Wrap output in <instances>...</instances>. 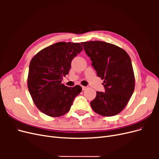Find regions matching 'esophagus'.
I'll return each mask as SVG.
<instances>
[{
  "instance_id": "1",
  "label": "esophagus",
  "mask_w": 159,
  "mask_h": 159,
  "mask_svg": "<svg viewBox=\"0 0 159 159\" xmlns=\"http://www.w3.org/2000/svg\"><path fill=\"white\" fill-rule=\"evenodd\" d=\"M81 88H82V90H83V91L85 90L86 89H87V88H88V87H87V86H82V87H81Z\"/></svg>"
}]
</instances>
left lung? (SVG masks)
<instances>
[{
  "label": "left lung",
  "instance_id": "8db88e82",
  "mask_svg": "<svg viewBox=\"0 0 159 159\" xmlns=\"http://www.w3.org/2000/svg\"><path fill=\"white\" fill-rule=\"evenodd\" d=\"M97 75L103 80L105 92L97 91L90 105L103 117L119 114L126 107L134 89V75L129 54L121 48L102 41L81 42Z\"/></svg>",
  "mask_w": 159,
  "mask_h": 159
}]
</instances>
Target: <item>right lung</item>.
I'll use <instances>...</instances> for the list:
<instances>
[{"instance_id":"right-lung-1","label":"right lung","mask_w":159,"mask_h":159,"mask_svg":"<svg viewBox=\"0 0 159 159\" xmlns=\"http://www.w3.org/2000/svg\"><path fill=\"white\" fill-rule=\"evenodd\" d=\"M81 50L80 43L60 42L42 49L32 58L28 88L33 102L43 113L53 117L65 115L82 90L78 85L70 88L61 84L69 73L71 60Z\"/></svg>"}]
</instances>
